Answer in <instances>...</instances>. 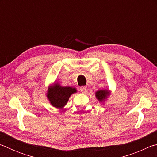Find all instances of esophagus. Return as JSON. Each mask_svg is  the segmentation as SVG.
Listing matches in <instances>:
<instances>
[{"label":"esophagus","mask_w":157,"mask_h":157,"mask_svg":"<svg viewBox=\"0 0 157 157\" xmlns=\"http://www.w3.org/2000/svg\"><path fill=\"white\" fill-rule=\"evenodd\" d=\"M79 89H80V91H81V92L85 93V92L86 91V86H80V88H79Z\"/></svg>","instance_id":"1"}]
</instances>
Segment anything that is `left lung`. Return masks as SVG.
<instances>
[{
  "instance_id": "left-lung-1",
  "label": "left lung",
  "mask_w": 157,
  "mask_h": 157,
  "mask_svg": "<svg viewBox=\"0 0 157 157\" xmlns=\"http://www.w3.org/2000/svg\"><path fill=\"white\" fill-rule=\"evenodd\" d=\"M109 95V92L108 90H99L95 92V96L97 99L100 101V102H104L105 100L107 99V98Z\"/></svg>"
}]
</instances>
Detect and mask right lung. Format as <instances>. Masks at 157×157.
<instances>
[{"label": "right lung", "mask_w": 157, "mask_h": 157, "mask_svg": "<svg viewBox=\"0 0 157 157\" xmlns=\"http://www.w3.org/2000/svg\"><path fill=\"white\" fill-rule=\"evenodd\" d=\"M76 92L75 88L61 86L59 84L55 83L48 87L46 96L53 107L62 109L68 102L71 95Z\"/></svg>", "instance_id": "1"}]
</instances>
